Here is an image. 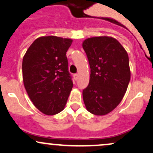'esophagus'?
<instances>
[{
	"label": "esophagus",
	"mask_w": 153,
	"mask_h": 153,
	"mask_svg": "<svg viewBox=\"0 0 153 153\" xmlns=\"http://www.w3.org/2000/svg\"><path fill=\"white\" fill-rule=\"evenodd\" d=\"M78 77H79V75H78V74H77V73H75V74L73 75V78H74V79H75V80H78Z\"/></svg>",
	"instance_id": "esophagus-1"
}]
</instances>
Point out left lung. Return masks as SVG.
<instances>
[{
  "label": "left lung",
  "instance_id": "1",
  "mask_svg": "<svg viewBox=\"0 0 153 153\" xmlns=\"http://www.w3.org/2000/svg\"><path fill=\"white\" fill-rule=\"evenodd\" d=\"M91 68L90 80L82 91L87 110L106 115L121 102L130 80L127 52L116 39L88 38L82 43Z\"/></svg>",
  "mask_w": 153,
  "mask_h": 153
}]
</instances>
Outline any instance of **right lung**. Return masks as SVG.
<instances>
[{
  "label": "right lung",
  "mask_w": 153,
  "mask_h": 153,
  "mask_svg": "<svg viewBox=\"0 0 153 153\" xmlns=\"http://www.w3.org/2000/svg\"><path fill=\"white\" fill-rule=\"evenodd\" d=\"M73 40L48 36L36 39L23 58V80L36 108L46 115L64 109L73 88L66 52Z\"/></svg>",
  "instance_id": "1"
}]
</instances>
